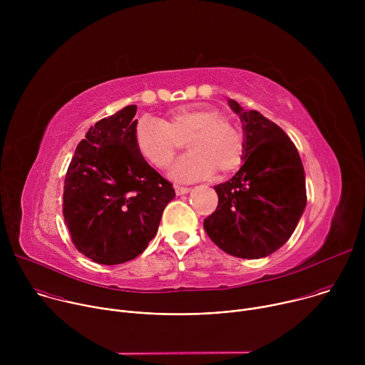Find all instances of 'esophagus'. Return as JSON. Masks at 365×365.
Returning <instances> with one entry per match:
<instances>
[{"label": "esophagus", "instance_id": "esophagus-1", "mask_svg": "<svg viewBox=\"0 0 365 365\" xmlns=\"http://www.w3.org/2000/svg\"><path fill=\"white\" fill-rule=\"evenodd\" d=\"M175 190H176V195H185L190 190V187H186V186H179V185H175Z\"/></svg>", "mask_w": 365, "mask_h": 365}]
</instances>
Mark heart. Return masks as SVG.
<instances>
[{
  "label": "heart",
  "instance_id": "heart-1",
  "mask_svg": "<svg viewBox=\"0 0 365 365\" xmlns=\"http://www.w3.org/2000/svg\"><path fill=\"white\" fill-rule=\"evenodd\" d=\"M187 143L190 153L180 159L170 175L180 182L235 172L245 158L241 127L214 107H183L162 121L141 118L134 127V144L143 158L158 169L172 165Z\"/></svg>",
  "mask_w": 365,
  "mask_h": 365
}]
</instances>
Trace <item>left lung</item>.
Masks as SVG:
<instances>
[{"label":"left lung","instance_id":"obj_1","mask_svg":"<svg viewBox=\"0 0 365 365\" xmlns=\"http://www.w3.org/2000/svg\"><path fill=\"white\" fill-rule=\"evenodd\" d=\"M245 134L241 169L215 187L218 206L203 228L222 251L240 258H262L293 234L306 206L304 170L289 135L255 110L230 99Z\"/></svg>","mask_w":365,"mask_h":365}]
</instances>
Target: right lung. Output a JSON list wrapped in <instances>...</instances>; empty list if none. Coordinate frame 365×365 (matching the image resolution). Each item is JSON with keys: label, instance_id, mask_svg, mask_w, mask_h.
<instances>
[{"label": "right lung", "instance_id": "obj_1", "mask_svg": "<svg viewBox=\"0 0 365 365\" xmlns=\"http://www.w3.org/2000/svg\"><path fill=\"white\" fill-rule=\"evenodd\" d=\"M135 113L137 106H128L91 127L65 178L63 217L72 242L99 264L140 255L176 195L134 144Z\"/></svg>", "mask_w": 365, "mask_h": 365}]
</instances>
